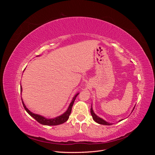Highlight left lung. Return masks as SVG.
<instances>
[{"label":"left lung","mask_w":155,"mask_h":155,"mask_svg":"<svg viewBox=\"0 0 155 155\" xmlns=\"http://www.w3.org/2000/svg\"><path fill=\"white\" fill-rule=\"evenodd\" d=\"M134 110V109H133ZM91 113L92 114V118L93 120H94L96 123L99 124H101V125H111V124H109L107 122V121H105V120H104L103 119L100 118V117H98L97 116H96L93 110H92V108L91 107Z\"/></svg>","instance_id":"left-lung-1"}]
</instances>
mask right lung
I'll return each instance as SVG.
<instances>
[{
  "mask_svg": "<svg viewBox=\"0 0 155 155\" xmlns=\"http://www.w3.org/2000/svg\"><path fill=\"white\" fill-rule=\"evenodd\" d=\"M21 92H22V87H21ZM78 94H79V93L77 94L74 97L72 102L70 103V104L69 105L68 109H67V110L66 112H64V114H63L62 115H61L58 117H56V118H53V119H46L43 116L33 113V112H31V111H30L28 109H27L26 107L25 106V105L24 104V102L22 101V102L23 107H24V108L28 113L31 117H33V118H34L35 120L38 121L39 124H41L42 125H60V124H62L64 122H66V121L68 120V119L69 118V116H70V113H71L72 108L73 104L74 103V101H75V100H76V97H77V96Z\"/></svg>",
  "mask_w": 155,
  "mask_h": 155,
  "instance_id": "add662e5",
  "label": "right lung"
}]
</instances>
